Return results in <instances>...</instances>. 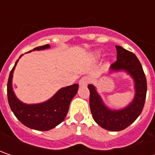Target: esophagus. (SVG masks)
Segmentation results:
<instances>
[{"label":"esophagus","instance_id":"1","mask_svg":"<svg viewBox=\"0 0 155 155\" xmlns=\"http://www.w3.org/2000/svg\"><path fill=\"white\" fill-rule=\"evenodd\" d=\"M90 81H91V79H90L88 77H83L80 80H79V85L82 87L87 86L88 84L90 83Z\"/></svg>","mask_w":155,"mask_h":155}]
</instances>
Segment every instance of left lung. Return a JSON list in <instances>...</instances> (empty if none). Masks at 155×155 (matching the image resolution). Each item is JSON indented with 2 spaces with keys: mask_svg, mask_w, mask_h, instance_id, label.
Returning a JSON list of instances; mask_svg holds the SVG:
<instances>
[{
  "mask_svg": "<svg viewBox=\"0 0 155 155\" xmlns=\"http://www.w3.org/2000/svg\"><path fill=\"white\" fill-rule=\"evenodd\" d=\"M116 59L111 64L112 70H125L131 75L135 83V97L127 108L122 110H110L106 108L95 87L89 84L90 107L95 122L110 131L123 130L133 123L143 110L147 95V79L139 59L133 52L116 45Z\"/></svg>",
  "mask_w": 155,
  "mask_h": 155,
  "instance_id": "obj_1",
  "label": "left lung"
}]
</instances>
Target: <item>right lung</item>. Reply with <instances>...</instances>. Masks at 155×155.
<instances>
[{"label":"right lung","instance_id":"right-lung-1","mask_svg":"<svg viewBox=\"0 0 155 155\" xmlns=\"http://www.w3.org/2000/svg\"><path fill=\"white\" fill-rule=\"evenodd\" d=\"M49 45L35 47L34 50H43ZM19 60V59H18ZM10 71L8 81V100L12 111L20 122L27 128L47 131L55 128L64 120L69 110L71 101L78 90V84H72L59 90L57 94L47 102L39 104H22L16 98L12 89V77L15 65Z\"/></svg>","mask_w":155,"mask_h":155}]
</instances>
